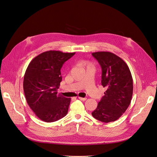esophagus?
<instances>
[{"label":"esophagus","instance_id":"obj_1","mask_svg":"<svg viewBox=\"0 0 157 157\" xmlns=\"http://www.w3.org/2000/svg\"><path fill=\"white\" fill-rule=\"evenodd\" d=\"M78 99H80V100H81V101H86V99H87V98H80V97H78Z\"/></svg>","mask_w":157,"mask_h":157}]
</instances>
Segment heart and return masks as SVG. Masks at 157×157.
Masks as SVG:
<instances>
[{"instance_id": "obj_1", "label": "heart", "mask_w": 157, "mask_h": 157, "mask_svg": "<svg viewBox=\"0 0 157 157\" xmlns=\"http://www.w3.org/2000/svg\"><path fill=\"white\" fill-rule=\"evenodd\" d=\"M83 65H85V66H86V67L91 66V65H90V64L89 63H88L87 62H84L83 63Z\"/></svg>"}]
</instances>
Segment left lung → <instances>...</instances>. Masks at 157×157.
Wrapping results in <instances>:
<instances>
[{
	"label": "left lung",
	"mask_w": 157,
	"mask_h": 157,
	"mask_svg": "<svg viewBox=\"0 0 157 157\" xmlns=\"http://www.w3.org/2000/svg\"><path fill=\"white\" fill-rule=\"evenodd\" d=\"M92 55L101 67V83L107 89L92 115L104 123L115 121L131 103L133 90L131 71L124 60L113 53L98 52Z\"/></svg>",
	"instance_id": "1"
}]
</instances>
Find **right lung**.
<instances>
[{
	"mask_svg": "<svg viewBox=\"0 0 157 157\" xmlns=\"http://www.w3.org/2000/svg\"><path fill=\"white\" fill-rule=\"evenodd\" d=\"M75 53L50 50L43 52L29 64L24 77L23 89L27 103L38 117L51 123L65 117L71 99L58 94L63 63Z\"/></svg>",
	"mask_w": 157,
	"mask_h": 157,
	"instance_id": "obj_1",
	"label": "right lung"
}]
</instances>
